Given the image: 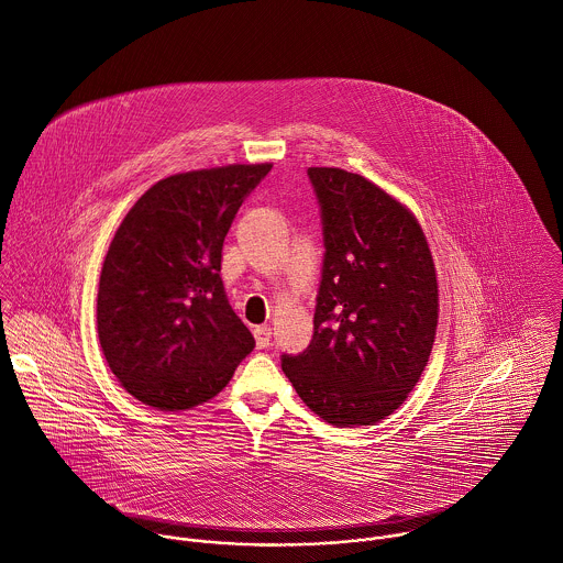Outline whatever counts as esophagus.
<instances>
[{
    "label": "esophagus",
    "mask_w": 563,
    "mask_h": 563,
    "mask_svg": "<svg viewBox=\"0 0 563 563\" xmlns=\"http://www.w3.org/2000/svg\"><path fill=\"white\" fill-rule=\"evenodd\" d=\"M254 340H256V346L258 349H267L269 342H272V329L267 324H261L254 329Z\"/></svg>",
    "instance_id": "34e87169"
}]
</instances>
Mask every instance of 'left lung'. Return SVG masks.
<instances>
[{
    "label": "left lung",
    "instance_id": "8db88e82",
    "mask_svg": "<svg viewBox=\"0 0 563 563\" xmlns=\"http://www.w3.org/2000/svg\"><path fill=\"white\" fill-rule=\"evenodd\" d=\"M324 258L313 338L283 371L338 428L373 426L417 386L437 335L439 285L415 214L362 175L309 168Z\"/></svg>",
    "mask_w": 563,
    "mask_h": 563
}]
</instances>
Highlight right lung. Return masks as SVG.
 Wrapping results in <instances>:
<instances>
[{
	"label": "right lung",
	"mask_w": 563,
	"mask_h": 563,
	"mask_svg": "<svg viewBox=\"0 0 563 563\" xmlns=\"http://www.w3.org/2000/svg\"><path fill=\"white\" fill-rule=\"evenodd\" d=\"M272 164H230L153 184L113 234L98 285L104 360L137 401L188 410L225 388L254 338L221 280L225 234Z\"/></svg>",
	"instance_id": "1"
}]
</instances>
